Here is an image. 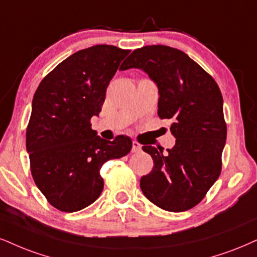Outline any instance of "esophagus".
I'll return each instance as SVG.
<instances>
[{"label": "esophagus", "instance_id": "34e87169", "mask_svg": "<svg viewBox=\"0 0 257 257\" xmlns=\"http://www.w3.org/2000/svg\"><path fill=\"white\" fill-rule=\"evenodd\" d=\"M142 150V145L138 142H132V153H139Z\"/></svg>", "mask_w": 257, "mask_h": 257}]
</instances>
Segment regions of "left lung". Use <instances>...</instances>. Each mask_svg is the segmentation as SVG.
I'll return each mask as SVG.
<instances>
[{
  "label": "left lung",
  "instance_id": "left-lung-1",
  "mask_svg": "<svg viewBox=\"0 0 257 257\" xmlns=\"http://www.w3.org/2000/svg\"><path fill=\"white\" fill-rule=\"evenodd\" d=\"M142 69L158 88V116L170 119L175 145L143 150L154 168L141 179L144 195L162 210L183 212L198 205L221 170L226 123L220 89L185 52L164 45L135 50L119 70Z\"/></svg>",
  "mask_w": 257,
  "mask_h": 257
}]
</instances>
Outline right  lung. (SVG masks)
Listing matches in <instances>:
<instances>
[{
	"label": "right lung",
	"instance_id": "add662e5",
	"mask_svg": "<svg viewBox=\"0 0 257 257\" xmlns=\"http://www.w3.org/2000/svg\"><path fill=\"white\" fill-rule=\"evenodd\" d=\"M128 53L113 45L77 51L45 76L34 94L26 131L32 176L47 201L63 212L93 204L103 189L102 164L131 151L128 137L106 141L90 123Z\"/></svg>",
	"mask_w": 257,
	"mask_h": 257
}]
</instances>
